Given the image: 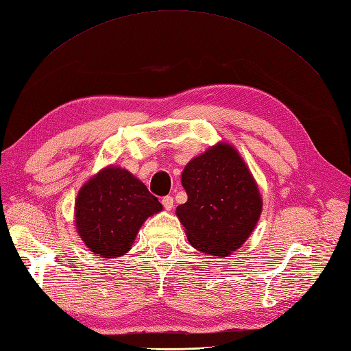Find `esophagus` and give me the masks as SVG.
I'll return each instance as SVG.
<instances>
[{
    "mask_svg": "<svg viewBox=\"0 0 351 351\" xmlns=\"http://www.w3.org/2000/svg\"><path fill=\"white\" fill-rule=\"evenodd\" d=\"M162 205H164V208L168 211L173 210V207H174L173 196H164V198H162Z\"/></svg>",
    "mask_w": 351,
    "mask_h": 351,
    "instance_id": "1",
    "label": "esophagus"
}]
</instances>
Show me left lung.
I'll return each instance as SVG.
<instances>
[{"instance_id": "obj_1", "label": "left lung", "mask_w": 351, "mask_h": 351, "mask_svg": "<svg viewBox=\"0 0 351 351\" xmlns=\"http://www.w3.org/2000/svg\"><path fill=\"white\" fill-rule=\"evenodd\" d=\"M187 201L176 215L196 250L226 258L244 244L258 223L262 198L243 158L219 143L183 169Z\"/></svg>"}]
</instances>
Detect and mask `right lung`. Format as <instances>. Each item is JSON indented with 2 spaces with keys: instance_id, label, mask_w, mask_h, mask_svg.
<instances>
[{
  "instance_id": "right-lung-1",
  "label": "right lung",
  "mask_w": 351,
  "mask_h": 351,
  "mask_svg": "<svg viewBox=\"0 0 351 351\" xmlns=\"http://www.w3.org/2000/svg\"><path fill=\"white\" fill-rule=\"evenodd\" d=\"M162 204L121 167H107L83 184L75 199V228L90 252L119 258L130 252L144 220Z\"/></svg>"
}]
</instances>
